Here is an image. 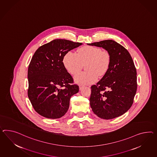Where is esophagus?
I'll return each instance as SVG.
<instances>
[{"label": "esophagus", "instance_id": "esophagus-1", "mask_svg": "<svg viewBox=\"0 0 157 157\" xmlns=\"http://www.w3.org/2000/svg\"><path fill=\"white\" fill-rule=\"evenodd\" d=\"M83 87H84V86H83V85H80V86H79V89H80V90H81V89H82L83 88Z\"/></svg>", "mask_w": 157, "mask_h": 157}]
</instances>
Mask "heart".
<instances>
[{
    "label": "heart",
    "mask_w": 157,
    "mask_h": 157,
    "mask_svg": "<svg viewBox=\"0 0 157 157\" xmlns=\"http://www.w3.org/2000/svg\"><path fill=\"white\" fill-rule=\"evenodd\" d=\"M65 68L71 75L79 72L86 64V72L80 73L75 77L76 83L92 84L96 82L98 76L102 77L108 72L111 63L108 51L93 46H85L78 49L77 53L69 51L63 59Z\"/></svg>",
    "instance_id": "b5f03b06"
}]
</instances>
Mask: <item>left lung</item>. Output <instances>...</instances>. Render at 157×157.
Masks as SVG:
<instances>
[{
  "mask_svg": "<svg viewBox=\"0 0 157 157\" xmlns=\"http://www.w3.org/2000/svg\"><path fill=\"white\" fill-rule=\"evenodd\" d=\"M88 44L103 48L111 57L108 72L91 86L90 107L102 119L120 116L130 108L137 92V71L133 59L126 49L112 40Z\"/></svg>",
  "mask_w": 157,
  "mask_h": 157,
  "instance_id": "obj_1",
  "label": "left lung"
}]
</instances>
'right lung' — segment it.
<instances>
[{
  "instance_id": "obj_1",
  "label": "right lung",
  "mask_w": 157,
  "mask_h": 157,
  "mask_svg": "<svg viewBox=\"0 0 157 157\" xmlns=\"http://www.w3.org/2000/svg\"><path fill=\"white\" fill-rule=\"evenodd\" d=\"M82 45L55 39L40 47L32 57L28 69V96L38 114L47 118L64 116L71 96L78 92L72 77L65 68L66 53Z\"/></svg>"
}]
</instances>
